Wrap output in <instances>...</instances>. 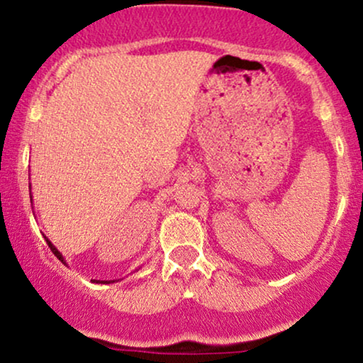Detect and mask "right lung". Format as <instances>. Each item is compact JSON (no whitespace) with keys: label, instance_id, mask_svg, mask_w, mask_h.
Here are the masks:
<instances>
[{"label":"right lung","instance_id":"right-lung-1","mask_svg":"<svg viewBox=\"0 0 363 363\" xmlns=\"http://www.w3.org/2000/svg\"><path fill=\"white\" fill-rule=\"evenodd\" d=\"M30 199H31V195H30ZM45 240H47L48 247L52 249V252L55 254L58 261H62V262H64V264H67V262H65V259H64V256H62V252H60V250H58V249L55 247V245H53V244L50 242V240L47 239V237H45ZM136 271H138V269H136ZM92 281H94V283H101V284H111V283H116V281H119V279H111V281H97V279H92Z\"/></svg>","mask_w":363,"mask_h":363}]
</instances>
